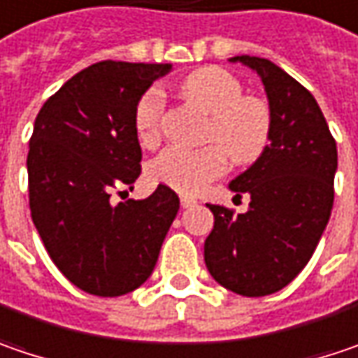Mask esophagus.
<instances>
[{
	"instance_id": "obj_1",
	"label": "esophagus",
	"mask_w": 358,
	"mask_h": 358,
	"mask_svg": "<svg viewBox=\"0 0 358 358\" xmlns=\"http://www.w3.org/2000/svg\"><path fill=\"white\" fill-rule=\"evenodd\" d=\"M180 204H182L184 208H188V206H194V204H196V199H194V196H188V194H182V196H180Z\"/></svg>"
}]
</instances>
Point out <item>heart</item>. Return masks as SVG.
<instances>
[{
  "mask_svg": "<svg viewBox=\"0 0 358 358\" xmlns=\"http://www.w3.org/2000/svg\"><path fill=\"white\" fill-rule=\"evenodd\" d=\"M180 89L208 115L204 141L213 145L164 150L150 166L154 182L178 192H199L224 172L227 158L237 166L262 158L271 139V109L259 96L243 95L241 80L235 74L219 66H206L188 74ZM164 111L166 95L159 87H150L137 99L134 127L143 145L159 141Z\"/></svg>",
  "mask_w": 358,
  "mask_h": 358,
  "instance_id": "heart-1",
  "label": "heart"
}]
</instances>
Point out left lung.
Masks as SVG:
<instances>
[{"label":"left lung","mask_w":358,"mask_h":358,"mask_svg":"<svg viewBox=\"0 0 358 358\" xmlns=\"http://www.w3.org/2000/svg\"><path fill=\"white\" fill-rule=\"evenodd\" d=\"M259 74L271 139L262 158L229 184L249 194V210L208 204L215 227L204 241V263L227 289L259 298L280 292L310 262L324 233L336 172V141L312 93L267 58L235 56Z\"/></svg>","instance_id":"left-lung-1"}]
</instances>
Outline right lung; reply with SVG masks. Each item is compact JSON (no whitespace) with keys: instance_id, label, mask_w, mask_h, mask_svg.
Masks as SVG:
<instances>
[{"instance_id":"add662e5","label":"right lung","mask_w":358,"mask_h":358,"mask_svg":"<svg viewBox=\"0 0 358 358\" xmlns=\"http://www.w3.org/2000/svg\"><path fill=\"white\" fill-rule=\"evenodd\" d=\"M172 64L103 60L74 74L34 121L28 152L30 210L62 275L87 294L115 298L143 284L180 208L159 184L127 196L141 174L134 109Z\"/></svg>"}]
</instances>
